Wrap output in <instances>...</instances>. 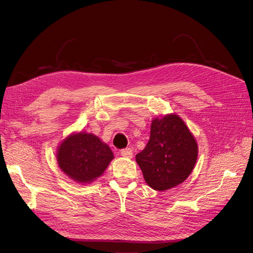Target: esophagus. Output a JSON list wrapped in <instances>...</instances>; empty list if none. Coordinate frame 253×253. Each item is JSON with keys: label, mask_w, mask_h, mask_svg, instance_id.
Listing matches in <instances>:
<instances>
[{"label": "esophagus", "mask_w": 253, "mask_h": 253, "mask_svg": "<svg viewBox=\"0 0 253 253\" xmlns=\"http://www.w3.org/2000/svg\"><path fill=\"white\" fill-rule=\"evenodd\" d=\"M120 153H121L122 157H126V158H132L133 157V151H132L131 148H125V149H121Z\"/></svg>", "instance_id": "1"}]
</instances>
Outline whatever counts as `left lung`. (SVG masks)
I'll return each mask as SVG.
<instances>
[{"label": "left lung", "instance_id": "left-lung-1", "mask_svg": "<svg viewBox=\"0 0 253 253\" xmlns=\"http://www.w3.org/2000/svg\"><path fill=\"white\" fill-rule=\"evenodd\" d=\"M135 158L149 187L164 191L187 179L198 159V145L181 118L168 115L152 120L149 141Z\"/></svg>", "mask_w": 253, "mask_h": 253}]
</instances>
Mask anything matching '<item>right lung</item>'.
Masks as SVG:
<instances>
[{
    "mask_svg": "<svg viewBox=\"0 0 253 253\" xmlns=\"http://www.w3.org/2000/svg\"><path fill=\"white\" fill-rule=\"evenodd\" d=\"M114 158L110 148L93 134L67 137L58 149V164L73 180L89 183L101 176Z\"/></svg>",
    "mask_w": 253,
    "mask_h": 253,
    "instance_id": "obj_1",
    "label": "right lung"
}]
</instances>
